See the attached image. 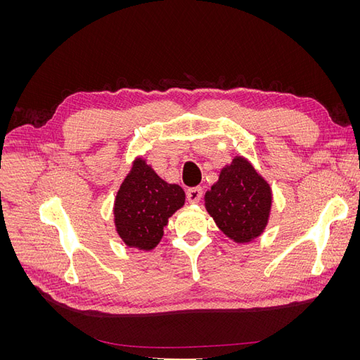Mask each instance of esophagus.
I'll return each mask as SVG.
<instances>
[{"mask_svg":"<svg viewBox=\"0 0 360 360\" xmlns=\"http://www.w3.org/2000/svg\"><path fill=\"white\" fill-rule=\"evenodd\" d=\"M186 197L189 202H200V200L202 198V189L201 188H191L186 192Z\"/></svg>","mask_w":360,"mask_h":360,"instance_id":"1","label":"esophagus"}]
</instances>
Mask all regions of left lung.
Listing matches in <instances>:
<instances>
[{"instance_id": "1", "label": "left lung", "mask_w": 360, "mask_h": 360, "mask_svg": "<svg viewBox=\"0 0 360 360\" xmlns=\"http://www.w3.org/2000/svg\"><path fill=\"white\" fill-rule=\"evenodd\" d=\"M270 207L269 183L240 156L221 171L219 180L205 193L207 212L237 243L250 242L264 231Z\"/></svg>"}]
</instances>
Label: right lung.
Segmentation results:
<instances>
[{
  "label": "right lung",
  "instance_id": "right-lung-1",
  "mask_svg": "<svg viewBox=\"0 0 360 360\" xmlns=\"http://www.w3.org/2000/svg\"><path fill=\"white\" fill-rule=\"evenodd\" d=\"M184 204V191L169 184L136 159L120 186L114 204L118 236L130 248L153 249L163 236L169 217Z\"/></svg>",
  "mask_w": 360,
  "mask_h": 360
}]
</instances>
